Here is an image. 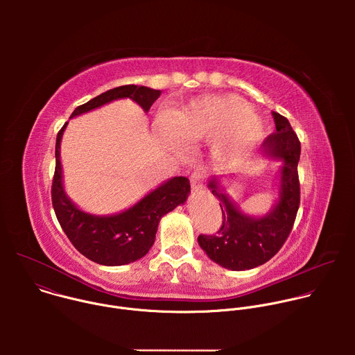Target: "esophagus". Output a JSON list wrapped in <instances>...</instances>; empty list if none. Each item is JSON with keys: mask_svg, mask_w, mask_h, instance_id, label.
Returning <instances> with one entry per match:
<instances>
[{"mask_svg": "<svg viewBox=\"0 0 355 355\" xmlns=\"http://www.w3.org/2000/svg\"><path fill=\"white\" fill-rule=\"evenodd\" d=\"M207 178V171L205 170H195L192 174H191V187L193 191H198L202 188V185H204V181Z\"/></svg>", "mask_w": 355, "mask_h": 355, "instance_id": "esophagus-1", "label": "esophagus"}]
</instances>
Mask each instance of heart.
Wrapping results in <instances>:
<instances>
[{
	"label": "heart",
	"instance_id": "heart-1",
	"mask_svg": "<svg viewBox=\"0 0 355 355\" xmlns=\"http://www.w3.org/2000/svg\"><path fill=\"white\" fill-rule=\"evenodd\" d=\"M155 128L174 150L184 148L185 141L212 140L214 157L225 163L247 155L264 136L261 118L245 99L233 94L199 96L177 114L159 111Z\"/></svg>",
	"mask_w": 355,
	"mask_h": 355
}]
</instances>
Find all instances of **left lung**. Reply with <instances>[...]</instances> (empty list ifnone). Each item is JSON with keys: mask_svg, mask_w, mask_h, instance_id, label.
Instances as JSON below:
<instances>
[{"mask_svg": "<svg viewBox=\"0 0 355 355\" xmlns=\"http://www.w3.org/2000/svg\"><path fill=\"white\" fill-rule=\"evenodd\" d=\"M272 116L277 132L268 135L261 147L266 156L284 162L277 207L264 218H250L232 204L215 180L208 185L219 199L222 225L216 234H199L198 243L211 260L233 271L256 268L271 260L286 241L299 209L300 141L285 116L278 112Z\"/></svg>", "mask_w": 355, "mask_h": 355, "instance_id": "left-lung-1", "label": "left lung"}]
</instances>
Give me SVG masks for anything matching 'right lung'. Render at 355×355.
I'll return each mask as SVG.
<instances>
[{"label": "right lung", "mask_w": 355, "mask_h": 355, "mask_svg": "<svg viewBox=\"0 0 355 355\" xmlns=\"http://www.w3.org/2000/svg\"><path fill=\"white\" fill-rule=\"evenodd\" d=\"M160 94L162 91L148 87H116L77 107L70 118L119 98L133 99L147 112ZM66 126L67 122L56 137V167L52 182V204L63 232L83 256L101 266H125L141 259L155 243L160 219L185 202L191 188L189 180L174 177L118 215L85 214L73 204L63 189L60 140Z\"/></svg>", "instance_id": "right-lung-1"}]
</instances>
